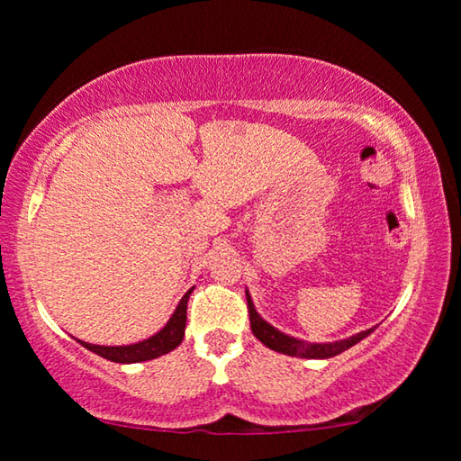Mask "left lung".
<instances>
[{
    "instance_id": "left-lung-1",
    "label": "left lung",
    "mask_w": 461,
    "mask_h": 461,
    "mask_svg": "<svg viewBox=\"0 0 461 461\" xmlns=\"http://www.w3.org/2000/svg\"><path fill=\"white\" fill-rule=\"evenodd\" d=\"M248 311H249V325L254 336L260 339L264 346H268L270 350L283 352V355L289 357H302V358H330L336 357L339 352L348 350L350 346L361 342L363 338H367L375 327H371L367 331L357 333V336H350L348 339H339V342H330V344H308L304 339H295L292 336H285L279 330H275L273 325H268L260 314L256 312L254 304H251V298L248 294Z\"/></svg>"
}]
</instances>
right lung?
<instances>
[{
    "label": "right lung",
    "instance_id": "1",
    "mask_svg": "<svg viewBox=\"0 0 461 461\" xmlns=\"http://www.w3.org/2000/svg\"><path fill=\"white\" fill-rule=\"evenodd\" d=\"M191 292L193 289H188L185 298L180 300V304L172 314V319L167 321V325L163 327L161 331H157L155 336H150L149 339H142V342L130 344V346H96L87 342H81V346H86L87 350L96 352L98 357L109 358L113 363H140V361H150V358L166 355V352L174 350L176 346L182 342V338H185L186 302Z\"/></svg>",
    "mask_w": 461,
    "mask_h": 461
}]
</instances>
